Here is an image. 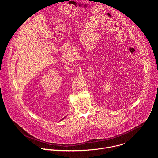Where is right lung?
Listing matches in <instances>:
<instances>
[{
	"label": "right lung",
	"mask_w": 158,
	"mask_h": 158,
	"mask_svg": "<svg viewBox=\"0 0 158 158\" xmlns=\"http://www.w3.org/2000/svg\"><path fill=\"white\" fill-rule=\"evenodd\" d=\"M64 118H63V119H64Z\"/></svg>",
	"instance_id": "right-lung-1"
}]
</instances>
